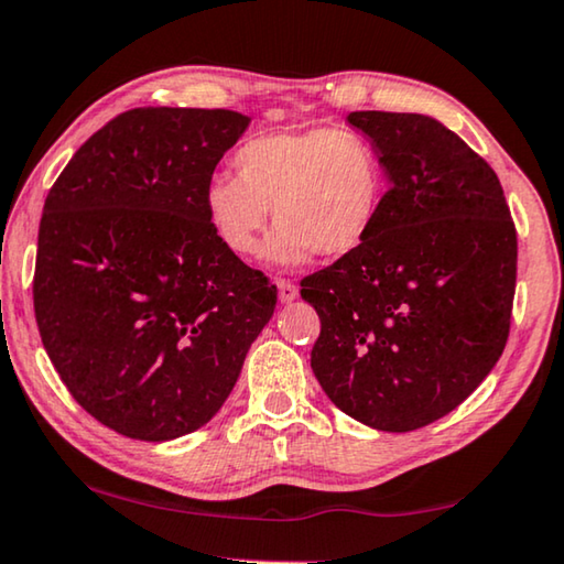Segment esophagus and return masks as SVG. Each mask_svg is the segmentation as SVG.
<instances>
[{
	"label": "esophagus",
	"mask_w": 564,
	"mask_h": 564,
	"mask_svg": "<svg viewBox=\"0 0 564 564\" xmlns=\"http://www.w3.org/2000/svg\"><path fill=\"white\" fill-rule=\"evenodd\" d=\"M279 299H281V303H291V301H296V299H299V289H296V283H291V281L281 279V281H279Z\"/></svg>",
	"instance_id": "1"
}]
</instances>
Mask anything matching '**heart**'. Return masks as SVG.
Segmentation results:
<instances>
[{"instance_id":"b5f03b06","label":"heart","mask_w":564,"mask_h":564,"mask_svg":"<svg viewBox=\"0 0 564 564\" xmlns=\"http://www.w3.org/2000/svg\"><path fill=\"white\" fill-rule=\"evenodd\" d=\"M234 167L236 177L218 175L205 185V216L223 246L253 256L271 208L279 226L265 258L275 265L354 253L387 203V160L377 142L351 128L263 132L236 150Z\"/></svg>"}]
</instances>
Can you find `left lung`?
<instances>
[{
    "mask_svg": "<svg viewBox=\"0 0 564 564\" xmlns=\"http://www.w3.org/2000/svg\"><path fill=\"white\" fill-rule=\"evenodd\" d=\"M389 191L369 240L301 281L321 389L356 422L414 432L457 409L505 351L517 230L495 170L416 112H351Z\"/></svg>",
    "mask_w": 564,
    "mask_h": 564,
    "instance_id": "left-lung-1",
    "label": "left lung"
}]
</instances>
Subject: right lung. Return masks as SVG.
<instances>
[{
    "label": "right lung",
    "instance_id": "right-lung-1",
    "mask_svg": "<svg viewBox=\"0 0 564 564\" xmlns=\"http://www.w3.org/2000/svg\"><path fill=\"white\" fill-rule=\"evenodd\" d=\"M250 118L138 107L97 130L44 200L34 316L97 422L167 442L218 414L275 308V285L220 243L205 185Z\"/></svg>",
    "mask_w": 564,
    "mask_h": 564
}]
</instances>
